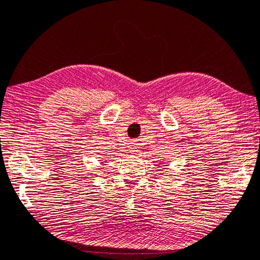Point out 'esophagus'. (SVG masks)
Returning <instances> with one entry per match:
<instances>
[{
    "mask_svg": "<svg viewBox=\"0 0 260 260\" xmlns=\"http://www.w3.org/2000/svg\"><path fill=\"white\" fill-rule=\"evenodd\" d=\"M132 152H136L137 151V146L135 143H133V145H132V149H131Z\"/></svg>",
    "mask_w": 260,
    "mask_h": 260,
    "instance_id": "1",
    "label": "esophagus"
}]
</instances>
